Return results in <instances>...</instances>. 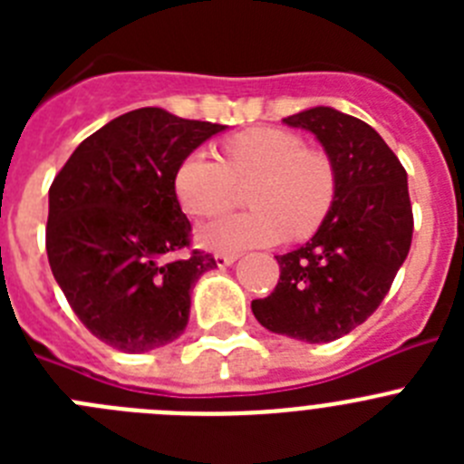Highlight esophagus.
Listing matches in <instances>:
<instances>
[{
	"instance_id": "esophagus-1",
	"label": "esophagus",
	"mask_w": 464,
	"mask_h": 464,
	"mask_svg": "<svg viewBox=\"0 0 464 464\" xmlns=\"http://www.w3.org/2000/svg\"><path fill=\"white\" fill-rule=\"evenodd\" d=\"M237 262V256H232V253H218L216 256V265L218 267H229V265H235Z\"/></svg>"
}]
</instances>
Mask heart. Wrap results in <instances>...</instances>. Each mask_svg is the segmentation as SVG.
Returning a JSON list of instances; mask_svg holds the SVG:
<instances>
[{
    "instance_id": "obj_1",
    "label": "heart",
    "mask_w": 464,
    "mask_h": 464,
    "mask_svg": "<svg viewBox=\"0 0 464 464\" xmlns=\"http://www.w3.org/2000/svg\"><path fill=\"white\" fill-rule=\"evenodd\" d=\"M257 181L248 202L256 211L232 213L199 229L208 251L237 253L272 246L293 232L306 237L325 220L337 179L332 162L306 150L293 132L256 127L227 141V162L208 150H192L174 176L176 197L192 216H216L232 204L237 183Z\"/></svg>"
}]
</instances>
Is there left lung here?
Segmentation results:
<instances>
[{"label": "left lung", "instance_id": "obj_1", "mask_svg": "<svg viewBox=\"0 0 464 464\" xmlns=\"http://www.w3.org/2000/svg\"><path fill=\"white\" fill-rule=\"evenodd\" d=\"M315 137L337 192L315 235L276 256L274 293L253 299L262 327L306 343L343 337L379 309L411 246L407 171L374 127L332 106L283 118Z\"/></svg>", "mask_w": 464, "mask_h": 464}]
</instances>
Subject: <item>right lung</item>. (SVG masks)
<instances>
[{"label":"right lung","mask_w":464,"mask_h":464,"mask_svg":"<svg viewBox=\"0 0 464 464\" xmlns=\"http://www.w3.org/2000/svg\"><path fill=\"white\" fill-rule=\"evenodd\" d=\"M227 125L186 121L158 106L130 111L90 134L48 190L46 251L81 323L122 353L183 334L208 253L186 248L190 220L176 197L183 160Z\"/></svg>","instance_id":"obj_1"}]
</instances>
